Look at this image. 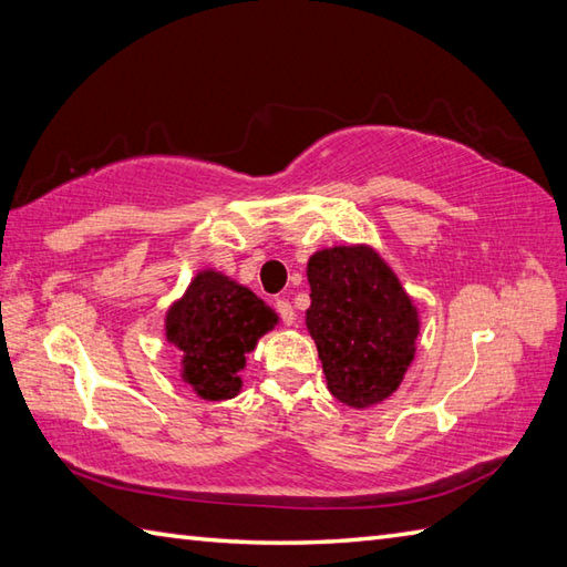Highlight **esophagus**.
Returning a JSON list of instances; mask_svg holds the SVG:
<instances>
[{"instance_id": "1", "label": "esophagus", "mask_w": 567, "mask_h": 567, "mask_svg": "<svg viewBox=\"0 0 567 567\" xmlns=\"http://www.w3.org/2000/svg\"><path fill=\"white\" fill-rule=\"evenodd\" d=\"M275 311H278V316H280L285 326H292V323L297 321V313H295L292 305H289L287 299H278V301H275Z\"/></svg>"}]
</instances>
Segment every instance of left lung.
<instances>
[{
    "label": "left lung",
    "instance_id": "left-lung-1",
    "mask_svg": "<svg viewBox=\"0 0 567 567\" xmlns=\"http://www.w3.org/2000/svg\"><path fill=\"white\" fill-rule=\"evenodd\" d=\"M307 328L319 348L328 391L352 408L389 399L413 362L417 311L372 248L336 246L307 266Z\"/></svg>",
    "mask_w": 567,
    "mask_h": 567
}]
</instances>
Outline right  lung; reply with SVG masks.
I'll return each instance as SVG.
<instances>
[{
  "label": "right lung",
  "mask_w": 567,
  "mask_h": 567,
  "mask_svg": "<svg viewBox=\"0 0 567 567\" xmlns=\"http://www.w3.org/2000/svg\"><path fill=\"white\" fill-rule=\"evenodd\" d=\"M278 316L251 289L215 270H205L166 313V338L183 352V379L207 401L234 399L244 370L262 333Z\"/></svg>",
  "instance_id": "1"
}]
</instances>
